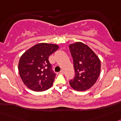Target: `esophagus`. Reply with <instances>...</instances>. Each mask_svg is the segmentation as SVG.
I'll list each match as a JSON object with an SVG mask.
<instances>
[{
    "label": "esophagus",
    "instance_id": "34e87169",
    "mask_svg": "<svg viewBox=\"0 0 121 121\" xmlns=\"http://www.w3.org/2000/svg\"><path fill=\"white\" fill-rule=\"evenodd\" d=\"M63 73H64V72H63V70H61L60 72L59 73H60V74H63Z\"/></svg>",
    "mask_w": 121,
    "mask_h": 121
}]
</instances>
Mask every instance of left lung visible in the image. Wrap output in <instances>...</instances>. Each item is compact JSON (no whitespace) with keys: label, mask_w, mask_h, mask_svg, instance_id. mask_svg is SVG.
<instances>
[{"label":"left lung","mask_w":121,"mask_h":121,"mask_svg":"<svg viewBox=\"0 0 121 121\" xmlns=\"http://www.w3.org/2000/svg\"><path fill=\"white\" fill-rule=\"evenodd\" d=\"M69 49L73 61L75 76L69 81L77 91H85L93 86L100 74L101 61L86 44L81 42L70 44Z\"/></svg>","instance_id":"left-lung-1"}]
</instances>
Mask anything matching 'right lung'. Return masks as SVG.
<instances>
[{"label": "right lung", "mask_w": 121, "mask_h": 121, "mask_svg": "<svg viewBox=\"0 0 121 121\" xmlns=\"http://www.w3.org/2000/svg\"><path fill=\"white\" fill-rule=\"evenodd\" d=\"M59 48L58 45L39 43L27 50L18 62V72L29 89L42 92L53 84L55 73L52 70L49 56Z\"/></svg>", "instance_id": "1"}]
</instances>
